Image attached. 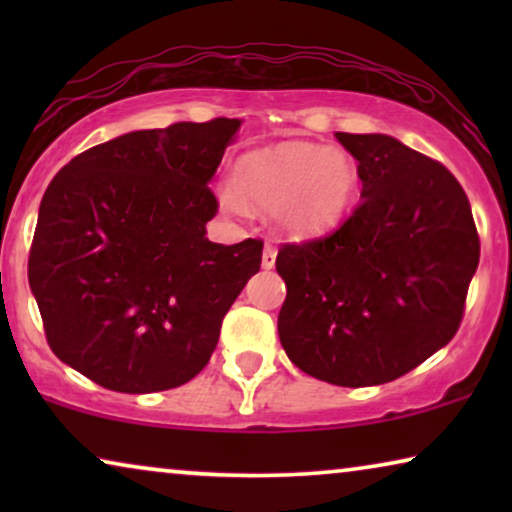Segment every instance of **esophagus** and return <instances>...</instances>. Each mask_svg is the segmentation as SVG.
<instances>
[{
    "label": "esophagus",
    "mask_w": 512,
    "mask_h": 512,
    "mask_svg": "<svg viewBox=\"0 0 512 512\" xmlns=\"http://www.w3.org/2000/svg\"><path fill=\"white\" fill-rule=\"evenodd\" d=\"M275 261H277V249L272 247V244H265L261 265H263L265 270H270V268H275Z\"/></svg>",
    "instance_id": "esophagus-1"
}]
</instances>
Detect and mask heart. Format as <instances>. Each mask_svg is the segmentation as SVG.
<instances>
[{
  "instance_id": "b5f03b06",
  "label": "heart",
  "mask_w": 512,
  "mask_h": 512,
  "mask_svg": "<svg viewBox=\"0 0 512 512\" xmlns=\"http://www.w3.org/2000/svg\"><path fill=\"white\" fill-rule=\"evenodd\" d=\"M356 193V160L347 151L312 142L249 151L237 163L235 186H216V198L228 214H247V205L265 209L279 233L293 240L333 230L352 209Z\"/></svg>"
}]
</instances>
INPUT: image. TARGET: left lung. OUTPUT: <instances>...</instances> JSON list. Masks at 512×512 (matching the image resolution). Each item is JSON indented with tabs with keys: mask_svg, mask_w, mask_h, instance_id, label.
Segmentation results:
<instances>
[{
	"mask_svg": "<svg viewBox=\"0 0 512 512\" xmlns=\"http://www.w3.org/2000/svg\"><path fill=\"white\" fill-rule=\"evenodd\" d=\"M335 137L359 160L361 205L331 235L282 244L277 331L303 373L375 387L454 338L480 240L445 165L389 135Z\"/></svg>",
	"mask_w": 512,
	"mask_h": 512,
	"instance_id": "obj_1",
	"label": "left lung"
}]
</instances>
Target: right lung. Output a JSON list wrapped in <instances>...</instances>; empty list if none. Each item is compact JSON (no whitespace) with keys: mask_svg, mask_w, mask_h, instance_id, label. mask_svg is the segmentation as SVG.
<instances>
[{"mask_svg":"<svg viewBox=\"0 0 512 512\" xmlns=\"http://www.w3.org/2000/svg\"><path fill=\"white\" fill-rule=\"evenodd\" d=\"M237 118L135 130L69 160L39 205L27 263L46 340L104 389L151 394L207 366L263 242L216 244L209 179Z\"/></svg>","mask_w":512,"mask_h":512,"instance_id":"1","label":"right lung"}]
</instances>
